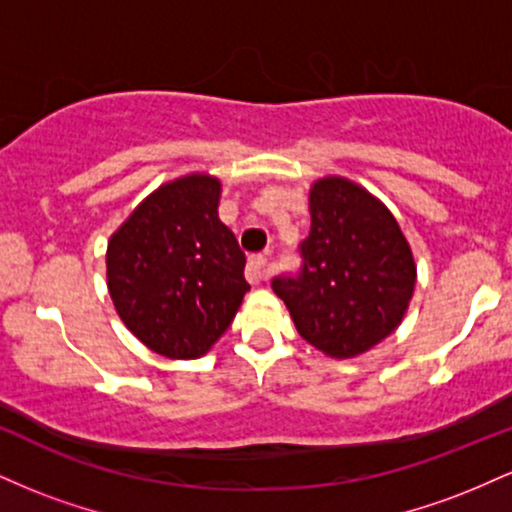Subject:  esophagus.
Here are the masks:
<instances>
[{
	"label": "esophagus",
	"mask_w": 512,
	"mask_h": 512,
	"mask_svg": "<svg viewBox=\"0 0 512 512\" xmlns=\"http://www.w3.org/2000/svg\"><path fill=\"white\" fill-rule=\"evenodd\" d=\"M269 260L264 255H252L248 260V269H245V276H248L250 284H260V281L267 279Z\"/></svg>",
	"instance_id": "obj_1"
}]
</instances>
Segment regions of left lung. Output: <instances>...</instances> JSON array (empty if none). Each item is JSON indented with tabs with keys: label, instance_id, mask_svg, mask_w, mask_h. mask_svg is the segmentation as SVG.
<instances>
[{
	"label": "left lung",
	"instance_id": "1",
	"mask_svg": "<svg viewBox=\"0 0 512 512\" xmlns=\"http://www.w3.org/2000/svg\"><path fill=\"white\" fill-rule=\"evenodd\" d=\"M298 255L301 269L274 276L272 289L305 342L346 358L395 332L414 293V257L395 216L363 187L315 182Z\"/></svg>",
	"mask_w": 512,
	"mask_h": 512
}]
</instances>
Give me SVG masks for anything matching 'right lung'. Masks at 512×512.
Segmentation results:
<instances>
[{
	"label": "right lung",
	"mask_w": 512,
	"mask_h": 512,
	"mask_svg": "<svg viewBox=\"0 0 512 512\" xmlns=\"http://www.w3.org/2000/svg\"><path fill=\"white\" fill-rule=\"evenodd\" d=\"M221 182L187 175L146 197L108 243V289L127 330L156 354L199 358L245 291V252L219 221Z\"/></svg>",
	"instance_id": "1"
}]
</instances>
